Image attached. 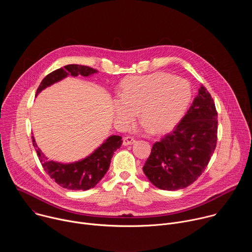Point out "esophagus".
Masks as SVG:
<instances>
[{"label":"esophagus","instance_id":"1","mask_svg":"<svg viewBox=\"0 0 252 252\" xmlns=\"http://www.w3.org/2000/svg\"><path fill=\"white\" fill-rule=\"evenodd\" d=\"M135 142V139L131 136H125L123 138V145L124 146H129V145H133Z\"/></svg>","mask_w":252,"mask_h":252}]
</instances>
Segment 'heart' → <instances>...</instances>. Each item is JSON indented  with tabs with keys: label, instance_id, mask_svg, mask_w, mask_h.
Returning a JSON list of instances; mask_svg holds the SVG:
<instances>
[{
	"label": "heart",
	"instance_id": "obj_1",
	"mask_svg": "<svg viewBox=\"0 0 252 252\" xmlns=\"http://www.w3.org/2000/svg\"><path fill=\"white\" fill-rule=\"evenodd\" d=\"M189 83L166 73L129 77L123 81L113 101L115 121L123 128L130 126L138 111L143 127L160 133L172 128L190 102Z\"/></svg>",
	"mask_w": 252,
	"mask_h": 252
}]
</instances>
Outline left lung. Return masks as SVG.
Instances as JSON below:
<instances>
[{
    "label": "left lung",
    "mask_w": 252,
    "mask_h": 252,
    "mask_svg": "<svg viewBox=\"0 0 252 252\" xmlns=\"http://www.w3.org/2000/svg\"><path fill=\"white\" fill-rule=\"evenodd\" d=\"M217 140L218 112L210 94L201 85L187 115L153 146L142 170L158 189H185L206 168Z\"/></svg>",
    "instance_id": "1"
}]
</instances>
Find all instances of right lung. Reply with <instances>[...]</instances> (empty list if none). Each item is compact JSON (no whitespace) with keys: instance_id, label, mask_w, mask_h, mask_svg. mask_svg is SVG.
Instances as JSON below:
<instances>
[{"instance_id":"right-lung-1","label":"right lung","mask_w":252,"mask_h":252,"mask_svg":"<svg viewBox=\"0 0 252 252\" xmlns=\"http://www.w3.org/2000/svg\"><path fill=\"white\" fill-rule=\"evenodd\" d=\"M97 70L82 64H66L49 74L39 86L35 96L46 88L71 77H90L96 74ZM122 136L111 135L87 158L75 162L63 163L49 160L48 158L38 148L32 136V146L37 152L39 159L50 177L63 189L71 190H88L94 188L110 168L111 159L115 152L121 148Z\"/></svg>"}]
</instances>
